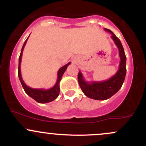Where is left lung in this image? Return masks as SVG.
Returning a JSON list of instances; mask_svg holds the SVG:
<instances>
[{
    "label": "left lung",
    "mask_w": 146,
    "mask_h": 146,
    "mask_svg": "<svg viewBox=\"0 0 146 146\" xmlns=\"http://www.w3.org/2000/svg\"><path fill=\"white\" fill-rule=\"evenodd\" d=\"M104 30L111 33L112 39L119 49L120 63L118 71L110 79L102 82H86L80 71L78 76L79 84L84 95L95 100H108L115 95L122 86L126 74V57L121 41L110 30L106 28Z\"/></svg>",
    "instance_id": "obj_1"
}]
</instances>
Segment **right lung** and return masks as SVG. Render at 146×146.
I'll return each instance as SVG.
<instances>
[{
	"instance_id": "1",
	"label": "right lung",
	"mask_w": 146,
	"mask_h": 146,
	"mask_svg": "<svg viewBox=\"0 0 146 146\" xmlns=\"http://www.w3.org/2000/svg\"><path fill=\"white\" fill-rule=\"evenodd\" d=\"M29 38V37H28ZM28 38L25 40L24 44H23V47H22L21 55L19 57V61H18V78H19L20 81H21L23 88H24L25 93H27L29 97L33 98V100H36L37 102L40 104L48 103V102H51L53 100H55L58 98L60 93V82L61 80L62 77L65 71L67 68L68 65L71 64V62H68L66 65L63 66L58 70V79H57V82L56 84L54 85L52 88L49 89H43V88H33L31 87L27 86L26 84L23 81V78L21 75V63L22 60V56H23V51L24 49L25 44H26Z\"/></svg>"
}]
</instances>
